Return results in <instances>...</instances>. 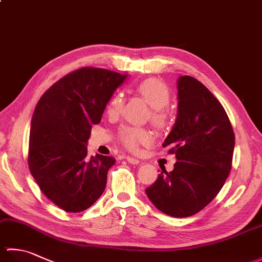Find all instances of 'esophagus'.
<instances>
[{"label": "esophagus", "instance_id": "1", "mask_svg": "<svg viewBox=\"0 0 262 262\" xmlns=\"http://www.w3.org/2000/svg\"><path fill=\"white\" fill-rule=\"evenodd\" d=\"M127 162L130 163V164H138V163H140V160H137L135 158H132V157H128Z\"/></svg>", "mask_w": 262, "mask_h": 262}]
</instances>
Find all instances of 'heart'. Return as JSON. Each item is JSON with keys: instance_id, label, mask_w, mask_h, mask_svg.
Segmentation results:
<instances>
[{"instance_id": "heart-1", "label": "heart", "mask_w": 262, "mask_h": 262, "mask_svg": "<svg viewBox=\"0 0 262 262\" xmlns=\"http://www.w3.org/2000/svg\"><path fill=\"white\" fill-rule=\"evenodd\" d=\"M136 92L151 105L149 118L159 127L166 125L169 119V111L165 107L169 104L171 92L169 86L159 79H146L136 85ZM125 98L122 93H115L107 104V113L111 117H117L124 109ZM118 141L128 151L137 152L141 146L149 145L153 141L151 132L146 128L124 126L117 133Z\"/></svg>"}]
</instances>
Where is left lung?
<instances>
[{
  "label": "left lung",
  "mask_w": 262,
  "mask_h": 262,
  "mask_svg": "<svg viewBox=\"0 0 262 262\" xmlns=\"http://www.w3.org/2000/svg\"><path fill=\"white\" fill-rule=\"evenodd\" d=\"M178 100L177 120L163 143L178 161L145 191L162 213L188 217L204 209L223 187L235 136L223 105L194 77H179Z\"/></svg>",
  "instance_id": "obj_1"
}]
</instances>
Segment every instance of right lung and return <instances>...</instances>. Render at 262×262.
<instances>
[{
    "label": "right lung",
    "mask_w": 262,
    "mask_h": 262,
    "mask_svg": "<svg viewBox=\"0 0 262 262\" xmlns=\"http://www.w3.org/2000/svg\"><path fill=\"white\" fill-rule=\"evenodd\" d=\"M127 75L82 68L48 89L33 111L28 164L45 196L69 213L88 209L101 196L108 170L116 162L88 158L92 125L101 120L114 91Z\"/></svg>",
    "instance_id": "obj_1"
}]
</instances>
